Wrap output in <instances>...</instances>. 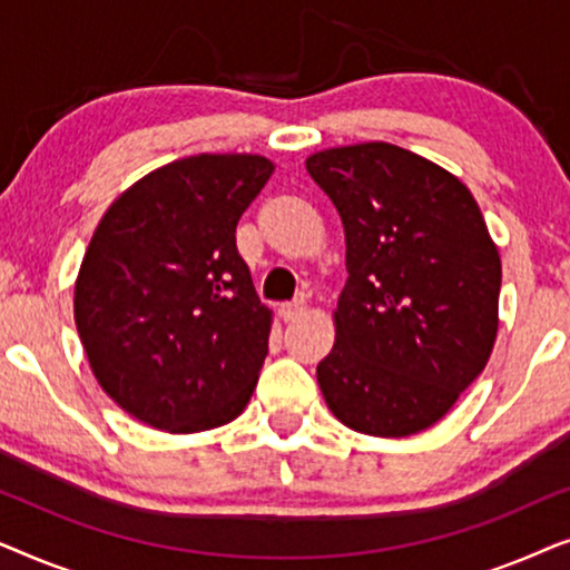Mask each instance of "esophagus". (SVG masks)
<instances>
[{
  "label": "esophagus",
  "mask_w": 570,
  "mask_h": 570,
  "mask_svg": "<svg viewBox=\"0 0 570 570\" xmlns=\"http://www.w3.org/2000/svg\"><path fill=\"white\" fill-rule=\"evenodd\" d=\"M306 311H308L306 303L293 301V303H283V306H279V316H283V322H295V318H301Z\"/></svg>",
  "instance_id": "esophagus-1"
}]
</instances>
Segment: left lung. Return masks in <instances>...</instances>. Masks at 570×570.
Wrapping results in <instances>:
<instances>
[{
  "label": "left lung",
  "instance_id": "left-lung-1",
  "mask_svg": "<svg viewBox=\"0 0 570 570\" xmlns=\"http://www.w3.org/2000/svg\"><path fill=\"white\" fill-rule=\"evenodd\" d=\"M306 170L345 228L347 283L316 379L342 425L404 439L439 423L493 353L501 254L472 191L423 155L342 145Z\"/></svg>",
  "mask_w": 570,
  "mask_h": 570
}]
</instances>
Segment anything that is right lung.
<instances>
[{"label": "right lung", "mask_w": 570, "mask_h": 570, "mask_svg": "<svg viewBox=\"0 0 570 570\" xmlns=\"http://www.w3.org/2000/svg\"><path fill=\"white\" fill-rule=\"evenodd\" d=\"M275 163L199 153L150 170L100 217L75 279L92 376L131 417L166 433L236 420L272 332L236 225Z\"/></svg>", "instance_id": "add662e5"}]
</instances>
